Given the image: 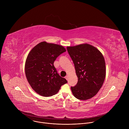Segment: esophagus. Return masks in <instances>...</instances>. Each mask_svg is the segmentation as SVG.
<instances>
[{
  "instance_id": "1",
  "label": "esophagus",
  "mask_w": 129,
  "mask_h": 129,
  "mask_svg": "<svg viewBox=\"0 0 129 129\" xmlns=\"http://www.w3.org/2000/svg\"><path fill=\"white\" fill-rule=\"evenodd\" d=\"M65 79H66V80H68V76H66V77H65Z\"/></svg>"
}]
</instances>
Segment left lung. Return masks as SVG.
Instances as JSON below:
<instances>
[{"label": "left lung", "mask_w": 129, "mask_h": 129, "mask_svg": "<svg viewBox=\"0 0 129 129\" xmlns=\"http://www.w3.org/2000/svg\"><path fill=\"white\" fill-rule=\"evenodd\" d=\"M69 54L74 63L78 78L77 85L71 87L75 98L87 100L95 96L106 77V64L101 51L89 44L67 46Z\"/></svg>", "instance_id": "left-lung-1"}]
</instances>
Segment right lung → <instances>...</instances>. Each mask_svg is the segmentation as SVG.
I'll return each mask as SVG.
<instances>
[{
  "instance_id": "right-lung-1",
  "label": "right lung",
  "mask_w": 129,
  "mask_h": 129,
  "mask_svg": "<svg viewBox=\"0 0 129 129\" xmlns=\"http://www.w3.org/2000/svg\"><path fill=\"white\" fill-rule=\"evenodd\" d=\"M66 51L62 45L43 41L29 52L25 64V76L36 93L43 96H51L67 83L59 76L53 65L57 58Z\"/></svg>"
}]
</instances>
